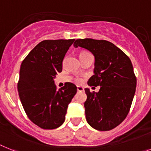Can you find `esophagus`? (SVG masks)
Wrapping results in <instances>:
<instances>
[{
    "mask_svg": "<svg viewBox=\"0 0 151 151\" xmlns=\"http://www.w3.org/2000/svg\"><path fill=\"white\" fill-rule=\"evenodd\" d=\"M77 90H78V92H81V91H84V88H83V87H81V86H78V87H77Z\"/></svg>",
    "mask_w": 151,
    "mask_h": 151,
    "instance_id": "1",
    "label": "esophagus"
}]
</instances>
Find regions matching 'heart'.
<instances>
[{"mask_svg":"<svg viewBox=\"0 0 151 151\" xmlns=\"http://www.w3.org/2000/svg\"><path fill=\"white\" fill-rule=\"evenodd\" d=\"M86 52H83V53H81V54H85ZM76 82L78 83H81V79H80V78H78V79H76Z\"/></svg>","mask_w":151,"mask_h":151,"instance_id":"b5f03b06","label":"heart"}]
</instances>
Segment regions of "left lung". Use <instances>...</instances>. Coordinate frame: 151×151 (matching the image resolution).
<instances>
[{
  "label": "left lung",
  "instance_id": "1",
  "mask_svg": "<svg viewBox=\"0 0 151 151\" xmlns=\"http://www.w3.org/2000/svg\"><path fill=\"white\" fill-rule=\"evenodd\" d=\"M73 46L85 48L94 56V74L87 84L101 86L97 93L85 88L86 120L97 130H112L126 118L132 104L137 86L132 63L107 40L78 39Z\"/></svg>",
  "mask_w": 151,
  "mask_h": 151
}]
</instances>
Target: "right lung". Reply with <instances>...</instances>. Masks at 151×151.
<instances>
[{"instance_id": "right-lung-1", "label": "right lung", "mask_w": 151, "mask_h": 151, "mask_svg": "<svg viewBox=\"0 0 151 151\" xmlns=\"http://www.w3.org/2000/svg\"><path fill=\"white\" fill-rule=\"evenodd\" d=\"M74 40H43L21 65L19 97L29 119L40 128L51 130L61 126L68 104L77 93V87L72 83H66L58 91L54 84V78L62 71L66 53Z\"/></svg>"}]
</instances>
